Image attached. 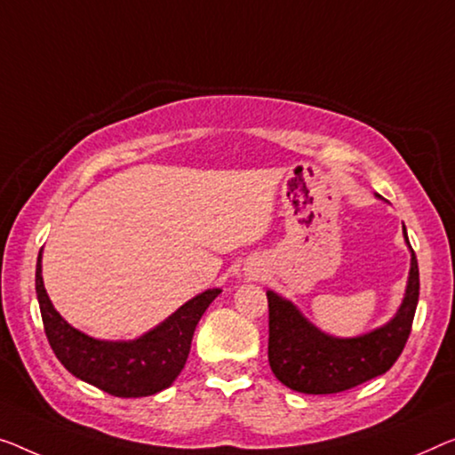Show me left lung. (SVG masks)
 Instances as JSON below:
<instances>
[{"label":"left lung","mask_w":455,"mask_h":455,"mask_svg":"<svg viewBox=\"0 0 455 455\" xmlns=\"http://www.w3.org/2000/svg\"><path fill=\"white\" fill-rule=\"evenodd\" d=\"M403 230L409 243L406 228ZM411 253L409 286L396 316L384 327L355 339L321 333L292 302L267 292V357L275 378L304 395H335L386 374L409 341L419 302V266L412 247Z\"/></svg>","instance_id":"left-lung-1"}]
</instances>
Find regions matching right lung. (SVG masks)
Instances as JSON below:
<instances>
[{
  "mask_svg": "<svg viewBox=\"0 0 455 455\" xmlns=\"http://www.w3.org/2000/svg\"><path fill=\"white\" fill-rule=\"evenodd\" d=\"M40 255L36 261V296L44 333L54 355L73 376L120 398L151 396L165 390L184 370L196 324L220 290H206L148 331L137 341H100L63 321L46 296Z\"/></svg>",
  "mask_w": 455,
  "mask_h": 455,
  "instance_id": "add662e5",
  "label": "right lung"
}]
</instances>
